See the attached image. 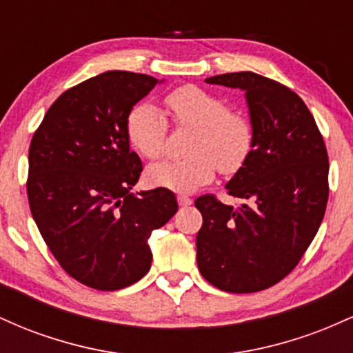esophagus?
<instances>
[{"instance_id":"1","label":"esophagus","mask_w":353,"mask_h":353,"mask_svg":"<svg viewBox=\"0 0 353 353\" xmlns=\"http://www.w3.org/2000/svg\"><path fill=\"white\" fill-rule=\"evenodd\" d=\"M177 202H179V205H182V208H185V205L192 204V199L189 196H184V194H179L177 196Z\"/></svg>"}]
</instances>
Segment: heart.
<instances>
[{
	"label": "heart",
	"mask_w": 353,
	"mask_h": 353,
	"mask_svg": "<svg viewBox=\"0 0 353 353\" xmlns=\"http://www.w3.org/2000/svg\"><path fill=\"white\" fill-rule=\"evenodd\" d=\"M164 108L177 125L196 129L189 144L192 156L149 165L145 176L152 185L190 192L212 181L217 168L222 174H234L249 159L252 124L242 112L230 111L224 98L188 84L169 92ZM168 128L163 111L149 103L136 104L125 119L129 143L145 159L163 152Z\"/></svg>",
	"instance_id": "obj_1"
}]
</instances>
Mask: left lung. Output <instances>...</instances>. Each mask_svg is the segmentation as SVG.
Here are the masks:
<instances>
[{
    "instance_id": "1",
    "label": "left lung",
    "mask_w": 353,
    "mask_h": 353,
    "mask_svg": "<svg viewBox=\"0 0 353 353\" xmlns=\"http://www.w3.org/2000/svg\"><path fill=\"white\" fill-rule=\"evenodd\" d=\"M245 92L254 145L228 182L232 208L201 196L197 267L217 289L250 294L294 270L322 224L329 199V156L314 116L297 94L250 71L205 79Z\"/></svg>"
}]
</instances>
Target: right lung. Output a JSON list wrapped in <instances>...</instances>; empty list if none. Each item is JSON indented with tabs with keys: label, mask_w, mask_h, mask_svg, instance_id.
<instances>
[{
	"label": "right lung",
	"mask_w": 353,
	"mask_h": 353,
	"mask_svg": "<svg viewBox=\"0 0 353 353\" xmlns=\"http://www.w3.org/2000/svg\"><path fill=\"white\" fill-rule=\"evenodd\" d=\"M156 78L108 71L59 96L30 145L28 201L39 232L72 279L117 290L151 269L149 237L177 212L169 189L132 192L143 172L125 119Z\"/></svg>",
	"instance_id": "add662e5"
}]
</instances>
